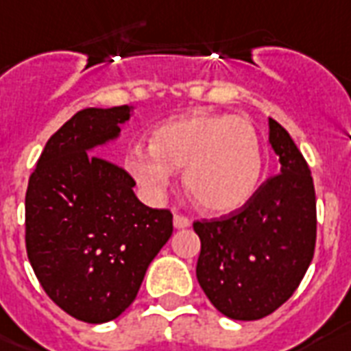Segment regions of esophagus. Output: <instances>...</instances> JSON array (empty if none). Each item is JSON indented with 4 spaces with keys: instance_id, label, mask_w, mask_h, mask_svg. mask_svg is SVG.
<instances>
[{
    "instance_id": "34e87169",
    "label": "esophagus",
    "mask_w": 351,
    "mask_h": 351,
    "mask_svg": "<svg viewBox=\"0 0 351 351\" xmlns=\"http://www.w3.org/2000/svg\"><path fill=\"white\" fill-rule=\"evenodd\" d=\"M173 227L176 229H186V227H190V219L186 216H181V214H173Z\"/></svg>"
}]
</instances>
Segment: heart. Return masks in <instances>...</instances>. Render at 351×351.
<instances>
[{"instance_id": "heart-1", "label": "heart", "mask_w": 351, "mask_h": 351, "mask_svg": "<svg viewBox=\"0 0 351 351\" xmlns=\"http://www.w3.org/2000/svg\"><path fill=\"white\" fill-rule=\"evenodd\" d=\"M128 172L150 195H161L172 170L183 168V186L195 206L229 214L245 205L262 176L260 138L240 117L190 113L150 133V152H128Z\"/></svg>"}]
</instances>
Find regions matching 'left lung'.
I'll list each match as a JSON object with an SVG mask.
<instances>
[{"label":"left lung","mask_w":351,"mask_h":351,"mask_svg":"<svg viewBox=\"0 0 351 351\" xmlns=\"http://www.w3.org/2000/svg\"><path fill=\"white\" fill-rule=\"evenodd\" d=\"M280 173L230 216L195 221V276L219 313L258 320L278 309L304 278L317 240V201L308 162L291 135L269 119Z\"/></svg>","instance_id":"8db88e82"}]
</instances>
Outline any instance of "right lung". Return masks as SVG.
I'll return each instance as SVG.
<instances>
[{
	"label": "right lung",
	"mask_w": 351,
	"mask_h": 351,
	"mask_svg": "<svg viewBox=\"0 0 351 351\" xmlns=\"http://www.w3.org/2000/svg\"><path fill=\"white\" fill-rule=\"evenodd\" d=\"M135 108H88L43 148L25 195V243L40 284L65 313L102 324L135 300L172 236V214L137 199L135 181L95 156Z\"/></svg>",
	"instance_id": "add662e5"
}]
</instances>
